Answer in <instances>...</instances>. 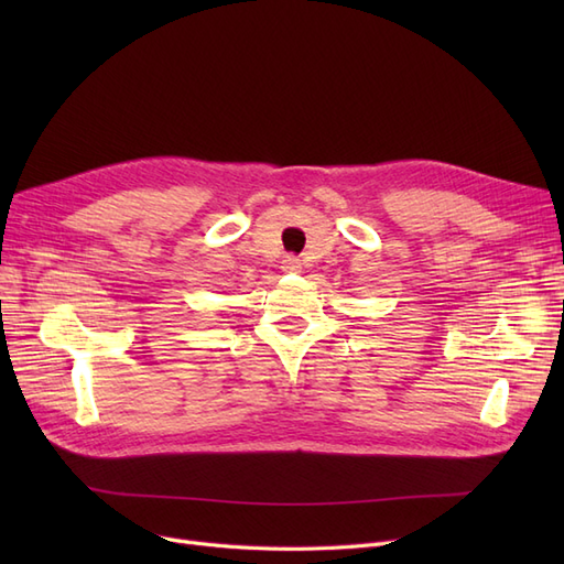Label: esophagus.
<instances>
[{
	"mask_svg": "<svg viewBox=\"0 0 564 564\" xmlns=\"http://www.w3.org/2000/svg\"><path fill=\"white\" fill-rule=\"evenodd\" d=\"M282 270H284V272H299V270H301V259H299V256H292V253L284 256Z\"/></svg>",
	"mask_w": 564,
	"mask_h": 564,
	"instance_id": "1",
	"label": "esophagus"
}]
</instances>
